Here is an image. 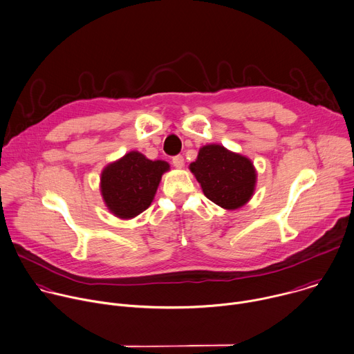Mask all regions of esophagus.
Instances as JSON below:
<instances>
[{
    "mask_svg": "<svg viewBox=\"0 0 354 354\" xmlns=\"http://www.w3.org/2000/svg\"><path fill=\"white\" fill-rule=\"evenodd\" d=\"M173 166L177 169H181L184 166V158L181 155H177L173 158Z\"/></svg>",
    "mask_w": 354,
    "mask_h": 354,
    "instance_id": "obj_1",
    "label": "esophagus"
}]
</instances>
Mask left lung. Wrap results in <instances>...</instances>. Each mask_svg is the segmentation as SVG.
Here are the masks:
<instances>
[{"label":"left lung","instance_id":"1","mask_svg":"<svg viewBox=\"0 0 354 354\" xmlns=\"http://www.w3.org/2000/svg\"><path fill=\"white\" fill-rule=\"evenodd\" d=\"M207 199L225 209H237L251 198L255 169L250 159L221 145H206L189 166Z\"/></svg>","mask_w":354,"mask_h":354}]
</instances>
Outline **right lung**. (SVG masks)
<instances>
[{
	"label": "right lung",
	"instance_id": "1",
	"mask_svg": "<svg viewBox=\"0 0 354 354\" xmlns=\"http://www.w3.org/2000/svg\"><path fill=\"white\" fill-rule=\"evenodd\" d=\"M169 163L149 160L142 153L129 152L102 173V195L107 207L121 219L142 214L153 201L162 174Z\"/></svg>",
	"mask_w": 354,
	"mask_h": 354
}]
</instances>
